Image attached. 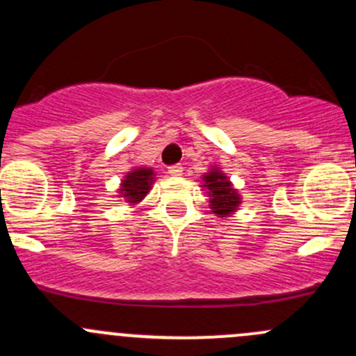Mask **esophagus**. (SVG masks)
I'll return each mask as SVG.
<instances>
[{"label":"esophagus","instance_id":"obj_1","mask_svg":"<svg viewBox=\"0 0 356 356\" xmlns=\"http://www.w3.org/2000/svg\"><path fill=\"white\" fill-rule=\"evenodd\" d=\"M168 174L175 175V177H177V175H181L182 174V165L181 163L170 165V167H168Z\"/></svg>","mask_w":356,"mask_h":356}]
</instances>
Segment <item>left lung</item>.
<instances>
[{
  "instance_id": "1",
  "label": "left lung",
  "mask_w": 356,
  "mask_h": 356,
  "mask_svg": "<svg viewBox=\"0 0 356 356\" xmlns=\"http://www.w3.org/2000/svg\"><path fill=\"white\" fill-rule=\"evenodd\" d=\"M204 186L210 191L211 208L217 215H229L238 208L239 196L222 172L213 170L204 175Z\"/></svg>"
}]
</instances>
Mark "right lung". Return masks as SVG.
<instances>
[{"label": "right lung", "instance_id": "right-lung-1", "mask_svg": "<svg viewBox=\"0 0 356 356\" xmlns=\"http://www.w3.org/2000/svg\"><path fill=\"white\" fill-rule=\"evenodd\" d=\"M153 181V172L148 168H138V170L131 172V174L125 177L124 184H122V195L124 198H127L131 203L143 200L146 196V193L152 188Z\"/></svg>", "mask_w": 356, "mask_h": 356}]
</instances>
